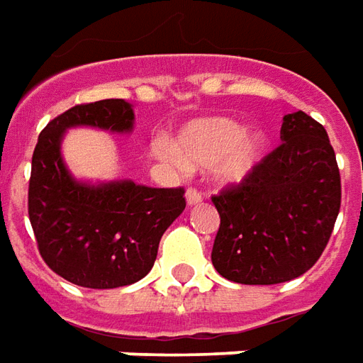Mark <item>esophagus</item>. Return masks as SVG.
I'll list each match as a JSON object with an SVG mask.
<instances>
[{"label": "esophagus", "instance_id": "esophagus-1", "mask_svg": "<svg viewBox=\"0 0 363 363\" xmlns=\"http://www.w3.org/2000/svg\"><path fill=\"white\" fill-rule=\"evenodd\" d=\"M186 202H189V206H194V204L202 202V192H199V190L190 186V189L186 190Z\"/></svg>", "mask_w": 363, "mask_h": 363}]
</instances>
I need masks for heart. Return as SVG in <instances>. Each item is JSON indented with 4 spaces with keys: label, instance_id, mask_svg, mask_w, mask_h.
<instances>
[{
    "label": "heart",
    "instance_id": "1",
    "mask_svg": "<svg viewBox=\"0 0 363 363\" xmlns=\"http://www.w3.org/2000/svg\"><path fill=\"white\" fill-rule=\"evenodd\" d=\"M153 153L179 169L212 167L216 181L240 184L263 161L267 139L259 131L243 133L242 123L216 116L186 123L173 143L159 139L153 145Z\"/></svg>",
    "mask_w": 363,
    "mask_h": 363
}]
</instances>
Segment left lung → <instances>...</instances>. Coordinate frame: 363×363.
<instances>
[{"instance_id": "left-lung-1", "label": "left lung", "mask_w": 363, "mask_h": 363, "mask_svg": "<svg viewBox=\"0 0 363 363\" xmlns=\"http://www.w3.org/2000/svg\"><path fill=\"white\" fill-rule=\"evenodd\" d=\"M281 145L212 202L220 214L212 265L228 281L275 285L301 277L323 255L340 212L342 186L326 129L295 111Z\"/></svg>"}]
</instances>
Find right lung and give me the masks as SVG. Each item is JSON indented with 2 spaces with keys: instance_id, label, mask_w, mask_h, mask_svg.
Segmentation results:
<instances>
[{
  "instance_id": "right-lung-1",
  "label": "right lung",
  "mask_w": 363,
  "mask_h": 363,
  "mask_svg": "<svg viewBox=\"0 0 363 363\" xmlns=\"http://www.w3.org/2000/svg\"><path fill=\"white\" fill-rule=\"evenodd\" d=\"M133 120L125 100L80 104L49 121L33 151L29 220L39 253L57 275L78 287H125L145 277L161 235L186 206L181 186L88 184L68 173L60 155L67 129L88 125L129 133Z\"/></svg>"
}]
</instances>
